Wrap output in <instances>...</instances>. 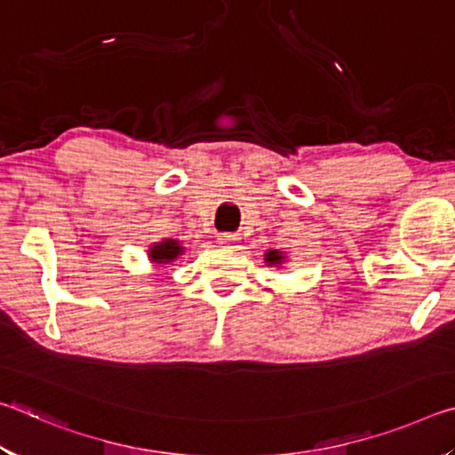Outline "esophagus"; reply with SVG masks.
<instances>
[{
  "mask_svg": "<svg viewBox=\"0 0 455 455\" xmlns=\"http://www.w3.org/2000/svg\"><path fill=\"white\" fill-rule=\"evenodd\" d=\"M236 241H238V235H235V233H222V235H219V243L220 244H233Z\"/></svg>",
  "mask_w": 455,
  "mask_h": 455,
  "instance_id": "1",
  "label": "esophagus"
}]
</instances>
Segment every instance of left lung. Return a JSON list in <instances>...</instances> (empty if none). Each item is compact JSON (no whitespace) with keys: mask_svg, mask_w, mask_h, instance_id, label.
<instances>
[{"mask_svg":"<svg viewBox=\"0 0 455 455\" xmlns=\"http://www.w3.org/2000/svg\"><path fill=\"white\" fill-rule=\"evenodd\" d=\"M265 257H267V263H271V265H279L281 260H283V257H281V252H279V251H268Z\"/></svg>","mask_w":455,"mask_h":455,"instance_id":"obj_1","label":"left lung"}]
</instances>
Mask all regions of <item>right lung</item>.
<instances>
[{
  "label": "right lung",
  "instance_id": "right-lung-1",
  "mask_svg": "<svg viewBox=\"0 0 455 455\" xmlns=\"http://www.w3.org/2000/svg\"><path fill=\"white\" fill-rule=\"evenodd\" d=\"M180 252H182V246L176 241H172V238H168V241L152 246L150 259L158 265H168V263H172V260L179 257Z\"/></svg>",
  "mask_w": 455,
  "mask_h": 455
}]
</instances>
